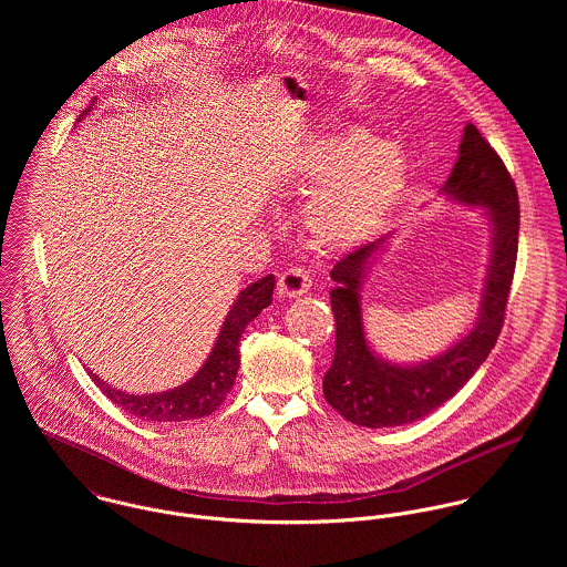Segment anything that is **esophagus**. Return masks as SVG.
I'll return each instance as SVG.
<instances>
[{
	"mask_svg": "<svg viewBox=\"0 0 567 567\" xmlns=\"http://www.w3.org/2000/svg\"><path fill=\"white\" fill-rule=\"evenodd\" d=\"M310 286H312V277L308 275V270L292 266L281 272V277L277 281V292L281 297H301L310 290Z\"/></svg>",
	"mask_w": 567,
	"mask_h": 567,
	"instance_id": "1",
	"label": "esophagus"
}]
</instances>
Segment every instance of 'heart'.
<instances>
[{"label":"heart","mask_w":567,"mask_h":567,"mask_svg":"<svg viewBox=\"0 0 567 567\" xmlns=\"http://www.w3.org/2000/svg\"><path fill=\"white\" fill-rule=\"evenodd\" d=\"M292 169L301 185L317 187L306 205V225L324 250L371 240L404 198L410 178L404 151L358 124L303 144Z\"/></svg>","instance_id":"obj_1"}]
</instances>
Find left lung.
Instances as JSON below:
<instances>
[{"label":"left lung","instance_id":"obj_1","mask_svg":"<svg viewBox=\"0 0 567 567\" xmlns=\"http://www.w3.org/2000/svg\"><path fill=\"white\" fill-rule=\"evenodd\" d=\"M441 194L461 205L483 207L488 220L491 255L478 319L470 333L430 360L416 364L384 360L367 340L360 292L389 238L344 255L329 272L336 353L324 373L323 393L329 405L355 425L393 427L430 414L470 382L497 342L517 259L519 203L506 165L474 124L465 126L458 159Z\"/></svg>","mask_w":567,"mask_h":567}]
</instances>
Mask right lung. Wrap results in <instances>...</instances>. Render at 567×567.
Wrapping results in <instances>:
<instances>
[{
  "label": "right lung",
  "mask_w": 567,
  "mask_h": 567,
  "mask_svg": "<svg viewBox=\"0 0 567 567\" xmlns=\"http://www.w3.org/2000/svg\"><path fill=\"white\" fill-rule=\"evenodd\" d=\"M91 106L82 113L86 115ZM272 290H275V275H266L264 279L246 286L238 295L236 303L231 306L223 329L216 338V344L212 353L207 355L205 364L196 371L194 378H189L185 384L153 393V395H131L124 391L113 389L104 380H100L93 371L86 369L93 384L106 395L117 408L124 412L153 423H176V421H189L212 414L218 405L225 402L227 393L234 389L238 369H240V338H243L246 324L257 315L272 303Z\"/></svg>",
  "instance_id": "obj_1"
}]
</instances>
